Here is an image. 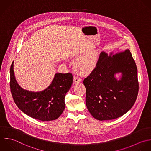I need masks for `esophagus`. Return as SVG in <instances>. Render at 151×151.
<instances>
[{"label": "esophagus", "mask_w": 151, "mask_h": 151, "mask_svg": "<svg viewBox=\"0 0 151 151\" xmlns=\"http://www.w3.org/2000/svg\"><path fill=\"white\" fill-rule=\"evenodd\" d=\"M81 81H82V79L81 78L77 77V76H74L73 77V82H74V83H78V82H81Z\"/></svg>", "instance_id": "1"}]
</instances>
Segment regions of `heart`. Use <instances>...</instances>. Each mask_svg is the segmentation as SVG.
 I'll return each instance as SVG.
<instances>
[{
    "instance_id": "obj_1",
    "label": "heart",
    "mask_w": 151,
    "mask_h": 151,
    "mask_svg": "<svg viewBox=\"0 0 151 151\" xmlns=\"http://www.w3.org/2000/svg\"><path fill=\"white\" fill-rule=\"evenodd\" d=\"M98 62V53L93 50L76 60L74 68L75 70L81 75H85L91 72L95 69Z\"/></svg>"
}]
</instances>
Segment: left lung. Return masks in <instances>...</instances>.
Segmentation results:
<instances>
[{"mask_svg":"<svg viewBox=\"0 0 151 151\" xmlns=\"http://www.w3.org/2000/svg\"><path fill=\"white\" fill-rule=\"evenodd\" d=\"M119 73L122 76L117 80L115 75ZM83 84L87 108L96 119L112 120L125 114L139 91L137 67L130 50L109 55L101 52L96 67Z\"/></svg>","mask_w":151,"mask_h":151,"instance_id":"1","label":"left lung"}]
</instances>
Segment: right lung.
I'll return each instance as SVG.
<instances>
[{"instance_id": "obj_1", "label": "right lung", "mask_w": 151, "mask_h": 151, "mask_svg": "<svg viewBox=\"0 0 151 151\" xmlns=\"http://www.w3.org/2000/svg\"><path fill=\"white\" fill-rule=\"evenodd\" d=\"M10 76L12 97L23 112L42 121L55 120L60 116L65 108V96L73 82L72 73H56L51 84L46 89L37 92L25 90L19 85L14 75L13 62Z\"/></svg>"}]
</instances>
